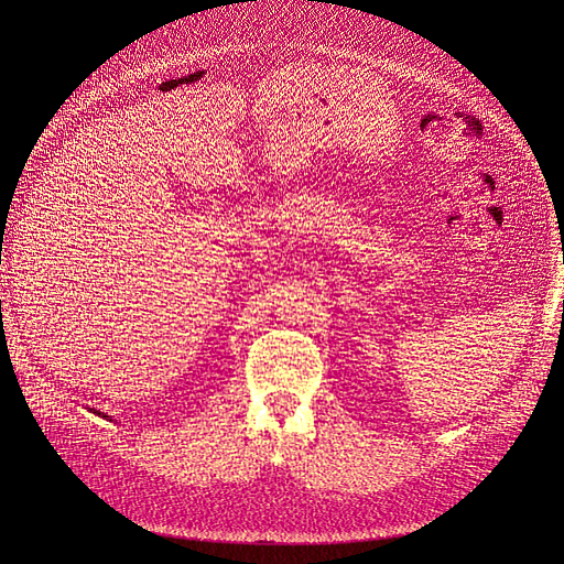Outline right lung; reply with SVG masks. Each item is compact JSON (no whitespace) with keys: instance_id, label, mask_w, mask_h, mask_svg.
I'll return each mask as SVG.
<instances>
[{"instance_id":"1","label":"right lung","mask_w":564,"mask_h":564,"mask_svg":"<svg viewBox=\"0 0 564 564\" xmlns=\"http://www.w3.org/2000/svg\"><path fill=\"white\" fill-rule=\"evenodd\" d=\"M94 413H100V411H94ZM102 419H109V416H105V413H102Z\"/></svg>"}]
</instances>
